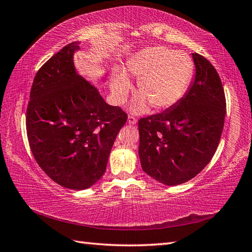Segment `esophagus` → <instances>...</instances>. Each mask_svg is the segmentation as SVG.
<instances>
[{"label": "esophagus", "mask_w": 252, "mask_h": 252, "mask_svg": "<svg viewBox=\"0 0 252 252\" xmlns=\"http://www.w3.org/2000/svg\"><path fill=\"white\" fill-rule=\"evenodd\" d=\"M136 122H137V119L135 117H133V116L127 117V123H129V125L134 126V125H136Z\"/></svg>", "instance_id": "1"}]
</instances>
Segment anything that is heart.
<instances>
[{"label": "heart", "instance_id": "1", "mask_svg": "<svg viewBox=\"0 0 252 252\" xmlns=\"http://www.w3.org/2000/svg\"><path fill=\"white\" fill-rule=\"evenodd\" d=\"M126 72L138 79L137 93L131 109L145 112L148 103L154 109L163 110L179 103L191 81L194 63L183 52L164 46H152L140 51L126 62ZM131 82L125 73L117 72L111 78L110 90L117 104L125 101Z\"/></svg>", "mask_w": 252, "mask_h": 252}]
</instances>
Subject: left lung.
I'll return each mask as SVG.
<instances>
[{"mask_svg": "<svg viewBox=\"0 0 252 252\" xmlns=\"http://www.w3.org/2000/svg\"><path fill=\"white\" fill-rule=\"evenodd\" d=\"M195 79L179 103L138 121L144 172L164 185L189 181L210 162L222 135L226 103L211 63L192 53Z\"/></svg>", "mask_w": 252, "mask_h": 252, "instance_id": "1", "label": "left lung"}]
</instances>
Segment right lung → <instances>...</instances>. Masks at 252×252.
I'll return each instance as SVG.
<instances>
[{"label": "right lung", "instance_id": "right-lung-1", "mask_svg": "<svg viewBox=\"0 0 252 252\" xmlns=\"http://www.w3.org/2000/svg\"><path fill=\"white\" fill-rule=\"evenodd\" d=\"M78 51L79 42H72L36 72L26 126L41 169L61 186L82 190L104 175L127 116L120 107L107 104L98 90L78 73L73 63Z\"/></svg>", "mask_w": 252, "mask_h": 252}]
</instances>
